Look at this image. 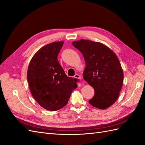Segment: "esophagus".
<instances>
[{
  "label": "esophagus",
  "instance_id": "obj_1",
  "mask_svg": "<svg viewBox=\"0 0 145 145\" xmlns=\"http://www.w3.org/2000/svg\"><path fill=\"white\" fill-rule=\"evenodd\" d=\"M74 77V78L76 79H81V76H80L79 74H76Z\"/></svg>",
  "mask_w": 145,
  "mask_h": 145
}]
</instances>
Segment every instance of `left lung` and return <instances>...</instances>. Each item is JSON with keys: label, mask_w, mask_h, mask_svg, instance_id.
I'll return each instance as SVG.
<instances>
[{"label": "left lung", "mask_w": 145, "mask_h": 145, "mask_svg": "<svg viewBox=\"0 0 145 145\" xmlns=\"http://www.w3.org/2000/svg\"><path fill=\"white\" fill-rule=\"evenodd\" d=\"M72 44L82 53L86 62L84 79L95 90L89 103L100 109L111 106L118 100L123 86V72L117 55L98 42L80 39Z\"/></svg>", "instance_id": "1"}]
</instances>
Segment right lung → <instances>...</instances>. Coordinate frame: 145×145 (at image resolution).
<instances>
[{
    "label": "right lung",
    "instance_id": "add662e5",
    "mask_svg": "<svg viewBox=\"0 0 145 145\" xmlns=\"http://www.w3.org/2000/svg\"><path fill=\"white\" fill-rule=\"evenodd\" d=\"M64 44L54 42L40 48L28 66L27 78L33 97L40 106L55 111L67 105L77 79L66 76L57 56Z\"/></svg>",
    "mask_w": 145,
    "mask_h": 145
}]
</instances>
